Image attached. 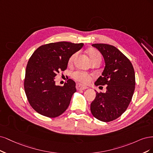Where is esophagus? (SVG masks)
Returning a JSON list of instances; mask_svg holds the SVG:
<instances>
[{
  "label": "esophagus",
  "instance_id": "esophagus-1",
  "mask_svg": "<svg viewBox=\"0 0 153 153\" xmlns=\"http://www.w3.org/2000/svg\"><path fill=\"white\" fill-rule=\"evenodd\" d=\"M88 87L82 85V84H77L76 85V89L77 90H84L87 89Z\"/></svg>",
  "mask_w": 153,
  "mask_h": 153
}]
</instances>
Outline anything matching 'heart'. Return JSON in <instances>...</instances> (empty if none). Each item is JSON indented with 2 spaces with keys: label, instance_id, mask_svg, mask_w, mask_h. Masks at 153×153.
<instances>
[{
  "label": "heart",
  "instance_id": "1",
  "mask_svg": "<svg viewBox=\"0 0 153 153\" xmlns=\"http://www.w3.org/2000/svg\"><path fill=\"white\" fill-rule=\"evenodd\" d=\"M87 54L88 56H89L90 60L91 62L95 61L102 60V56L100 53L98 52L95 49L90 48L87 51ZM76 55V53H74L72 55L68 60V63H71L74 58L75 56ZM72 77L76 79V81H79L82 83H88L90 81V76L86 72H80V71H76L72 74Z\"/></svg>",
  "mask_w": 153,
  "mask_h": 153
}]
</instances>
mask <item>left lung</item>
I'll return each mask as SVG.
<instances>
[{
  "mask_svg": "<svg viewBox=\"0 0 153 153\" xmlns=\"http://www.w3.org/2000/svg\"><path fill=\"white\" fill-rule=\"evenodd\" d=\"M104 58L105 66L96 86L106 85L105 93L97 91L90 106L97 120L109 122L122 115L128 107L135 87L134 67L117 48L107 44H93Z\"/></svg>",
  "mask_w": 153,
  "mask_h": 153,
  "instance_id": "obj_1",
  "label": "left lung"
}]
</instances>
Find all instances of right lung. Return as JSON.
<instances>
[{"mask_svg":"<svg viewBox=\"0 0 153 153\" xmlns=\"http://www.w3.org/2000/svg\"><path fill=\"white\" fill-rule=\"evenodd\" d=\"M83 45L65 41L49 43L38 48L29 58L24 89L29 103L39 114L56 117L68 108L76 91V82L68 79L64 86H56L55 77L66 70L68 58Z\"/></svg>","mask_w":153,"mask_h":153,"instance_id":"obj_1","label":"right lung"}]
</instances>
